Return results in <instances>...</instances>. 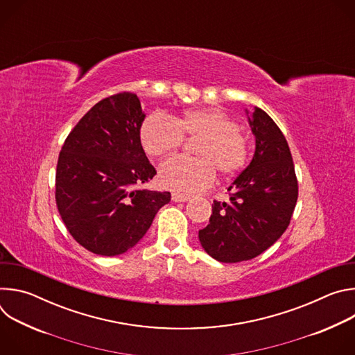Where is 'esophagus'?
I'll return each instance as SVG.
<instances>
[{
    "label": "esophagus",
    "instance_id": "obj_1",
    "mask_svg": "<svg viewBox=\"0 0 355 355\" xmlns=\"http://www.w3.org/2000/svg\"><path fill=\"white\" fill-rule=\"evenodd\" d=\"M171 199H173L174 202H187V200L189 199V196H188V195H184V193H177V192H173V195H171Z\"/></svg>",
    "mask_w": 355,
    "mask_h": 355
}]
</instances>
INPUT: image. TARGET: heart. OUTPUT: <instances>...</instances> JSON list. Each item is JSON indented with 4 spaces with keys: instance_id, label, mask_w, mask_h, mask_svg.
<instances>
[{
    "instance_id": "heart-1",
    "label": "heart",
    "mask_w": 355,
    "mask_h": 355,
    "mask_svg": "<svg viewBox=\"0 0 355 355\" xmlns=\"http://www.w3.org/2000/svg\"><path fill=\"white\" fill-rule=\"evenodd\" d=\"M184 135L199 139L195 144L198 159L173 157L159 168L160 184L181 193H195L211 187L216 170L222 177L240 173L248 160L250 146L239 123L218 108H195L181 116L155 112L140 128V143L150 157L173 153L184 141Z\"/></svg>"
}]
</instances>
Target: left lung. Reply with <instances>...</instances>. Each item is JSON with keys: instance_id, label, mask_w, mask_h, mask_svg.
<instances>
[{"instance_id": "8db88e82", "label": "left lung", "mask_w": 355, "mask_h": 355, "mask_svg": "<svg viewBox=\"0 0 355 355\" xmlns=\"http://www.w3.org/2000/svg\"><path fill=\"white\" fill-rule=\"evenodd\" d=\"M248 123L256 137L250 164L227 188V202L214 200L200 245L220 263L260 256L286 230L297 199V180L285 136L271 116L254 107Z\"/></svg>"}]
</instances>
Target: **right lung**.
Listing matches in <instances>:
<instances>
[{"label": "right lung", "mask_w": 355, "mask_h": 355, "mask_svg": "<svg viewBox=\"0 0 355 355\" xmlns=\"http://www.w3.org/2000/svg\"><path fill=\"white\" fill-rule=\"evenodd\" d=\"M146 115L136 94L95 104L67 136L56 170V204L74 240L98 256L139 243L170 192L141 189L156 175L140 143Z\"/></svg>", "instance_id": "right-lung-1"}]
</instances>
